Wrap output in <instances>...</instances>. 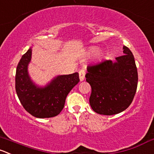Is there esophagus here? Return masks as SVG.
Here are the masks:
<instances>
[{"mask_svg":"<svg viewBox=\"0 0 154 154\" xmlns=\"http://www.w3.org/2000/svg\"><path fill=\"white\" fill-rule=\"evenodd\" d=\"M85 74H86V71L84 69H81L79 71V77H80V81H83L85 79Z\"/></svg>","mask_w":154,"mask_h":154,"instance_id":"obj_1","label":"esophagus"}]
</instances>
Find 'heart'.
I'll return each mask as SVG.
<instances>
[{"mask_svg": "<svg viewBox=\"0 0 154 154\" xmlns=\"http://www.w3.org/2000/svg\"><path fill=\"white\" fill-rule=\"evenodd\" d=\"M98 50H99V48L97 47H90V48L88 50V52H87V55H93L95 54V53H98ZM97 56H98V59H101V58H102V53H98V54H97Z\"/></svg>", "mask_w": 154, "mask_h": 154, "instance_id": "obj_1", "label": "heart"}]
</instances>
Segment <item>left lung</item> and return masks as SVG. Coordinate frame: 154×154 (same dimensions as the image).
I'll use <instances>...</instances> for the list:
<instances>
[{
    "mask_svg": "<svg viewBox=\"0 0 154 154\" xmlns=\"http://www.w3.org/2000/svg\"><path fill=\"white\" fill-rule=\"evenodd\" d=\"M116 62L104 60L87 67L86 81L92 92L89 104L92 110L103 115H113L126 110L133 101L138 86L135 58L127 47Z\"/></svg>",
    "mask_w": 154,
    "mask_h": 154,
    "instance_id": "obj_1",
    "label": "left lung"
}]
</instances>
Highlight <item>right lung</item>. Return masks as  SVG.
<instances>
[{
	"label": "right lung",
	"instance_id": "1",
	"mask_svg": "<svg viewBox=\"0 0 154 154\" xmlns=\"http://www.w3.org/2000/svg\"><path fill=\"white\" fill-rule=\"evenodd\" d=\"M29 49L21 58L16 68V91L21 104L27 112L37 118H50L60 113L70 91L80 81L77 72L61 75L44 88L37 87L28 74L31 61Z\"/></svg>",
	"mask_w": 154,
	"mask_h": 154
}]
</instances>
